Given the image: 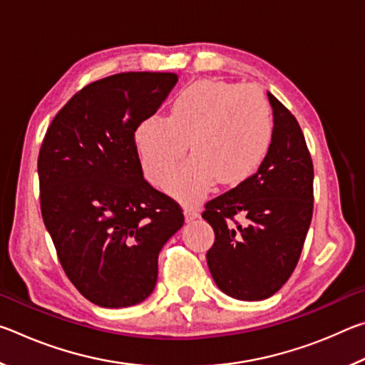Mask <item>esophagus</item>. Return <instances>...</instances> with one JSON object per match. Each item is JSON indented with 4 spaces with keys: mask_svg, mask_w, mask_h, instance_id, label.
<instances>
[{
    "mask_svg": "<svg viewBox=\"0 0 365 365\" xmlns=\"http://www.w3.org/2000/svg\"><path fill=\"white\" fill-rule=\"evenodd\" d=\"M183 214H185V220H187V222H191V220L200 217V211H197L195 206H185Z\"/></svg>",
    "mask_w": 365,
    "mask_h": 365,
    "instance_id": "1",
    "label": "esophagus"
}]
</instances>
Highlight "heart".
I'll list each match as a JSON object with an SVG mask.
<instances>
[{"mask_svg": "<svg viewBox=\"0 0 365 365\" xmlns=\"http://www.w3.org/2000/svg\"><path fill=\"white\" fill-rule=\"evenodd\" d=\"M274 117L256 86L197 80L172 100L168 117L151 115L137 127V143L146 177L164 187L190 145L194 154L169 183L182 202H196L214 182L243 183L267 159L274 143Z\"/></svg>", "mask_w": 365, "mask_h": 365, "instance_id": "b5f03b06", "label": "heart"}]
</instances>
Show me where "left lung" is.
I'll list each match as a JSON object with an SVG mask.
<instances>
[{
    "mask_svg": "<svg viewBox=\"0 0 365 365\" xmlns=\"http://www.w3.org/2000/svg\"><path fill=\"white\" fill-rule=\"evenodd\" d=\"M274 143L255 175L206 202L202 219L214 228L207 267L222 292L261 301L285 285L299 261L314 207V168L294 115L267 93ZM243 215L247 224L234 217Z\"/></svg>",
    "mask_w": 365,
    "mask_h": 365,
    "instance_id": "left-lung-1",
    "label": "left lung"
}]
</instances>
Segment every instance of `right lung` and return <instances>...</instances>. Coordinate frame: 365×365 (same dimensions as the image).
<instances>
[{"label":"right lung","instance_id":"add662e5","mask_svg":"<svg viewBox=\"0 0 365 365\" xmlns=\"http://www.w3.org/2000/svg\"><path fill=\"white\" fill-rule=\"evenodd\" d=\"M172 72H123L83 86L48 127L40 205L66 275L101 307L145 301L180 206L143 178L135 132L177 83Z\"/></svg>","mask_w":365,"mask_h":365}]
</instances>
